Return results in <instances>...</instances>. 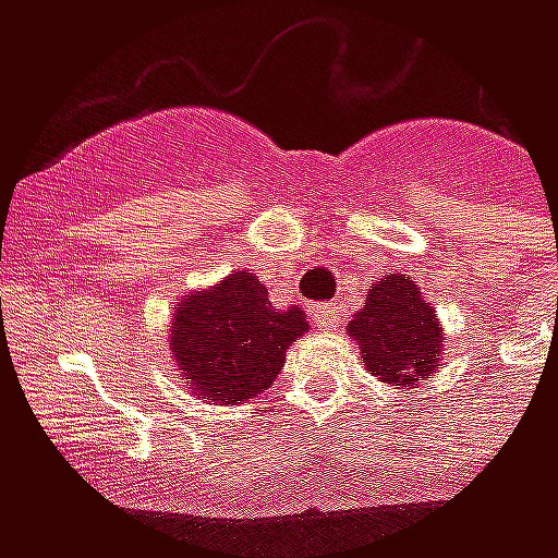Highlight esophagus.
<instances>
[{
    "mask_svg": "<svg viewBox=\"0 0 558 558\" xmlns=\"http://www.w3.org/2000/svg\"><path fill=\"white\" fill-rule=\"evenodd\" d=\"M313 322L315 327H322V330H336L341 324V306L332 304V301H327V304H315Z\"/></svg>",
    "mask_w": 558,
    "mask_h": 558,
    "instance_id": "esophagus-1",
    "label": "esophagus"
}]
</instances>
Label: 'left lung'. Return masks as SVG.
Wrapping results in <instances>:
<instances>
[{
	"label": "left lung",
	"instance_id": "left-lung-1",
	"mask_svg": "<svg viewBox=\"0 0 558 558\" xmlns=\"http://www.w3.org/2000/svg\"><path fill=\"white\" fill-rule=\"evenodd\" d=\"M362 344L367 371L388 385L432 379L440 356L442 330L420 289L405 275L379 278L367 292V304L348 327Z\"/></svg>",
	"mask_w": 558,
	"mask_h": 558
}]
</instances>
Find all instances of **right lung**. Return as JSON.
Returning a JSON list of instances; mask_svg holds the SVG:
<instances>
[{
  "instance_id": "obj_1",
  "label": "right lung",
  "mask_w": 558,
  "mask_h": 558,
  "mask_svg": "<svg viewBox=\"0 0 558 558\" xmlns=\"http://www.w3.org/2000/svg\"><path fill=\"white\" fill-rule=\"evenodd\" d=\"M306 330L304 310H275L260 280L236 271L177 306L170 350L205 402L236 405L271 388Z\"/></svg>"
}]
</instances>
